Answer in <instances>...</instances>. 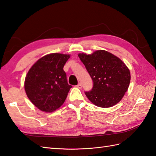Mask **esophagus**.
<instances>
[{"label":"esophagus","mask_w":156,"mask_h":156,"mask_svg":"<svg viewBox=\"0 0 156 156\" xmlns=\"http://www.w3.org/2000/svg\"><path fill=\"white\" fill-rule=\"evenodd\" d=\"M77 88H79V89H81V87H82V85H81V83H79V84L77 85Z\"/></svg>","instance_id":"1"}]
</instances>
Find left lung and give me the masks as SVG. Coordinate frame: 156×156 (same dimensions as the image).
Here are the masks:
<instances>
[{
	"mask_svg": "<svg viewBox=\"0 0 156 156\" xmlns=\"http://www.w3.org/2000/svg\"><path fill=\"white\" fill-rule=\"evenodd\" d=\"M93 81L87 98L95 105L107 108L118 103L129 86V69L119 57L105 50L79 53Z\"/></svg>",
	"mask_w": 156,
	"mask_h": 156,
	"instance_id": "obj_1",
	"label": "left lung"
}]
</instances>
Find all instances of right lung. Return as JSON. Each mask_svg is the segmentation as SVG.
<instances>
[{"mask_svg":"<svg viewBox=\"0 0 156 156\" xmlns=\"http://www.w3.org/2000/svg\"><path fill=\"white\" fill-rule=\"evenodd\" d=\"M69 54L54 53L40 58L26 75L25 90L33 104L44 112L59 108L72 87L63 70Z\"/></svg>","mask_w":156,"mask_h":156,"instance_id":"obj_1","label":"right lung"}]
</instances>
